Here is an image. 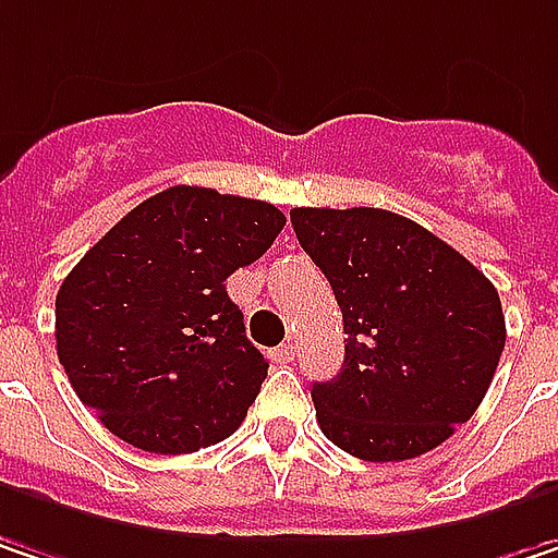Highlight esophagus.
<instances>
[{
  "mask_svg": "<svg viewBox=\"0 0 558 558\" xmlns=\"http://www.w3.org/2000/svg\"><path fill=\"white\" fill-rule=\"evenodd\" d=\"M293 357H296V348H293L290 341H287V344H278V348L271 351V361H278V364H290Z\"/></svg>",
  "mask_w": 558,
  "mask_h": 558,
  "instance_id": "esophagus-1",
  "label": "esophagus"
}]
</instances>
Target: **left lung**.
Here are the masks:
<instances>
[{
  "instance_id": "left-lung-1",
  "label": "left lung",
  "mask_w": 558,
  "mask_h": 558,
  "mask_svg": "<svg viewBox=\"0 0 558 558\" xmlns=\"http://www.w3.org/2000/svg\"><path fill=\"white\" fill-rule=\"evenodd\" d=\"M344 323V364L313 383L319 428L371 463L412 460L470 422L505 351L492 280L444 239L377 207H293Z\"/></svg>"
}]
</instances>
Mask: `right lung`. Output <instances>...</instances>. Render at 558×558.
<instances>
[{
	"instance_id": "obj_1",
	"label": "right lung",
	"mask_w": 558,
	"mask_h": 558,
	"mask_svg": "<svg viewBox=\"0 0 558 558\" xmlns=\"http://www.w3.org/2000/svg\"><path fill=\"white\" fill-rule=\"evenodd\" d=\"M287 223L275 204L175 184L111 227L57 293V357L101 425L191 453L242 425L268 377L227 278Z\"/></svg>"
}]
</instances>
